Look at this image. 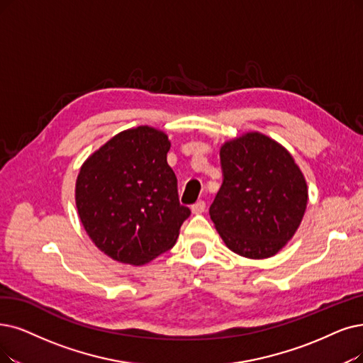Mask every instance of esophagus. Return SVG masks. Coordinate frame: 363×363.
Masks as SVG:
<instances>
[{
    "instance_id": "esophagus-1",
    "label": "esophagus",
    "mask_w": 363,
    "mask_h": 363,
    "mask_svg": "<svg viewBox=\"0 0 363 363\" xmlns=\"http://www.w3.org/2000/svg\"><path fill=\"white\" fill-rule=\"evenodd\" d=\"M191 210H192V213H194V214H201V213H204V211H206V202L202 201V199L196 201L195 204L191 207Z\"/></svg>"
}]
</instances>
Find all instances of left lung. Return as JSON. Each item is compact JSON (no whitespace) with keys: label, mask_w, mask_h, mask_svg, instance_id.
I'll use <instances>...</instances> for the list:
<instances>
[{"label":"left lung","mask_w":363,"mask_h":363,"mask_svg":"<svg viewBox=\"0 0 363 363\" xmlns=\"http://www.w3.org/2000/svg\"><path fill=\"white\" fill-rule=\"evenodd\" d=\"M223 183L210 207L219 235L234 253L265 259L279 253L299 228L307 182L292 155L260 133L220 147Z\"/></svg>","instance_id":"8db88e82"}]
</instances>
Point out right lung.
<instances>
[{
	"mask_svg": "<svg viewBox=\"0 0 363 363\" xmlns=\"http://www.w3.org/2000/svg\"><path fill=\"white\" fill-rule=\"evenodd\" d=\"M168 135L152 126L119 133L80 168L76 206L96 247L111 259L144 265L169 250L191 216L167 162Z\"/></svg>",
	"mask_w": 363,
	"mask_h": 363,
	"instance_id": "obj_1",
	"label": "right lung"
}]
</instances>
